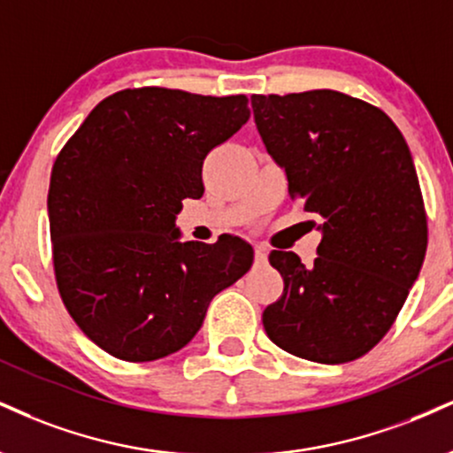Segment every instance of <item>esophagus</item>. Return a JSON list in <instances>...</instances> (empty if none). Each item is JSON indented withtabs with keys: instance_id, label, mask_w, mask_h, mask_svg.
I'll return each mask as SVG.
<instances>
[{
	"instance_id": "1",
	"label": "esophagus",
	"mask_w": 453,
	"mask_h": 453,
	"mask_svg": "<svg viewBox=\"0 0 453 453\" xmlns=\"http://www.w3.org/2000/svg\"><path fill=\"white\" fill-rule=\"evenodd\" d=\"M265 257H268V249L264 244H255V259L265 261Z\"/></svg>"
}]
</instances>
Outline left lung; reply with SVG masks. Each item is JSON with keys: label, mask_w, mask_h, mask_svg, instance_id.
I'll list each match as a JSON object with an SVG mask.
<instances>
[{"label": "left lung", "mask_w": 453, "mask_h": 453, "mask_svg": "<svg viewBox=\"0 0 453 453\" xmlns=\"http://www.w3.org/2000/svg\"><path fill=\"white\" fill-rule=\"evenodd\" d=\"M288 196L323 219L319 257L272 250L282 296L264 310L276 346L314 363L367 354L388 334L428 244L410 147L380 107L337 90L250 96Z\"/></svg>", "instance_id": "8db88e82"}]
</instances>
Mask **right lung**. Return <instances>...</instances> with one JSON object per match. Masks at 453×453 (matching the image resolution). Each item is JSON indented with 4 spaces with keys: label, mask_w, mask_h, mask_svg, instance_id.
I'll return each mask as SVG.
<instances>
[{
    "label": "right lung",
    "mask_w": 453,
    "mask_h": 453,
    "mask_svg": "<svg viewBox=\"0 0 453 453\" xmlns=\"http://www.w3.org/2000/svg\"><path fill=\"white\" fill-rule=\"evenodd\" d=\"M250 116L244 95L143 86L103 99L57 156L48 189L61 299L88 340L128 363L181 350L217 293L247 274L238 236L179 242L204 157Z\"/></svg>",
    "instance_id": "right-lung-1"
}]
</instances>
